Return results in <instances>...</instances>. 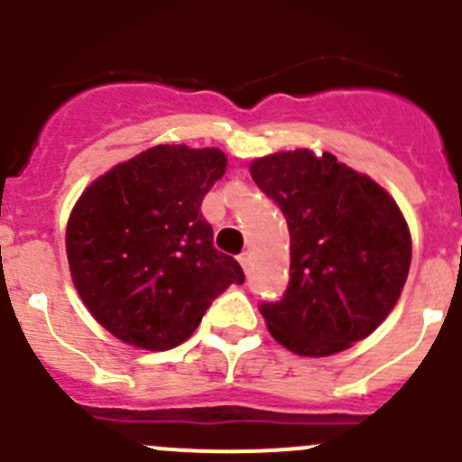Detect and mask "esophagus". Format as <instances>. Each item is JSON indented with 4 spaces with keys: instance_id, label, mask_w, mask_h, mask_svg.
<instances>
[{
    "instance_id": "obj_1",
    "label": "esophagus",
    "mask_w": 462,
    "mask_h": 462,
    "mask_svg": "<svg viewBox=\"0 0 462 462\" xmlns=\"http://www.w3.org/2000/svg\"><path fill=\"white\" fill-rule=\"evenodd\" d=\"M239 262H241V266H244L245 273H248V271H251V264H253V253L251 251H244L239 255Z\"/></svg>"
}]
</instances>
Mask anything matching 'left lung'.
<instances>
[{
	"label": "left lung",
	"mask_w": 462,
	"mask_h": 462,
	"mask_svg": "<svg viewBox=\"0 0 462 462\" xmlns=\"http://www.w3.org/2000/svg\"><path fill=\"white\" fill-rule=\"evenodd\" d=\"M251 175L284 214L291 241L282 299L260 303L271 335L310 357L372 335L411 269V232L396 202L330 152L269 154Z\"/></svg>",
	"instance_id": "8db88e82"
}]
</instances>
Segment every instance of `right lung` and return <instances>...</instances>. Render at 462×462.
Returning <instances> with one entry per match:
<instances>
[{
    "label": "right lung",
    "instance_id": "1",
    "mask_svg": "<svg viewBox=\"0 0 462 462\" xmlns=\"http://www.w3.org/2000/svg\"><path fill=\"white\" fill-rule=\"evenodd\" d=\"M217 148L157 145L95 180L68 221L66 253L81 300L123 342L166 351L245 280L214 248L200 205L226 172Z\"/></svg>",
    "mask_w": 462,
    "mask_h": 462
}]
</instances>
